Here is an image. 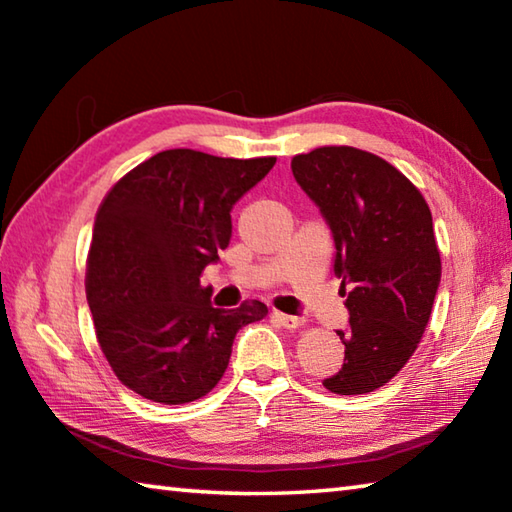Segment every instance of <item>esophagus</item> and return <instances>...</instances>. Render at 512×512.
<instances>
[{
  "label": "esophagus",
  "instance_id": "34e87169",
  "mask_svg": "<svg viewBox=\"0 0 512 512\" xmlns=\"http://www.w3.org/2000/svg\"><path fill=\"white\" fill-rule=\"evenodd\" d=\"M273 318H275L277 323H280L282 327H287V329H298V327L305 325V318L291 316V314H282V311H273Z\"/></svg>",
  "mask_w": 512,
  "mask_h": 512
}]
</instances>
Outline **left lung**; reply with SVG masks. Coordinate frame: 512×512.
I'll use <instances>...</instances> for the list:
<instances>
[{
	"label": "left lung",
	"instance_id": "8db88e82",
	"mask_svg": "<svg viewBox=\"0 0 512 512\" xmlns=\"http://www.w3.org/2000/svg\"><path fill=\"white\" fill-rule=\"evenodd\" d=\"M291 171L334 235V273L350 311L336 332L343 368L329 393L363 395L388 384L418 350L440 284V250L420 189L379 155L320 146L293 155Z\"/></svg>",
	"mask_w": 512,
	"mask_h": 512
}]
</instances>
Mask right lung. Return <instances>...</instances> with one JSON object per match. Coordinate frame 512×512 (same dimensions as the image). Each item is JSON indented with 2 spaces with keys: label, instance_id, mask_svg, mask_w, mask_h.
I'll use <instances>...</instances> for the list:
<instances>
[{
  "label": "right lung",
  "instance_id": "obj_1",
  "mask_svg": "<svg viewBox=\"0 0 512 512\" xmlns=\"http://www.w3.org/2000/svg\"><path fill=\"white\" fill-rule=\"evenodd\" d=\"M275 158H216L169 149L137 164L103 198L85 293L115 377L160 404L201 400L228 368L241 327L264 302L214 309L201 273L232 237L230 210Z\"/></svg>",
  "mask_w": 512,
  "mask_h": 512
}]
</instances>
